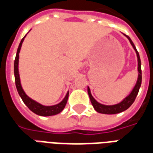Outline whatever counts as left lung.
I'll return each mask as SVG.
<instances>
[{
	"label": "left lung",
	"instance_id": "1",
	"mask_svg": "<svg viewBox=\"0 0 153 153\" xmlns=\"http://www.w3.org/2000/svg\"><path fill=\"white\" fill-rule=\"evenodd\" d=\"M128 39L130 42V43L134 47V49L136 51V54H137V57H138V80H137V83H136V85L134 88V89L132 90L131 93L128 95L127 97H125V99L122 101L121 102L118 103V104H115V105H112V106H106V105H102L101 103L97 102L96 100L94 99L91 94V92H90L89 88L88 87V96H89L90 101L92 102V105L94 107V109L96 110L97 112L102 113V114H107V115H112V114H117V113L122 112L125 110H127L131 106L132 104L134 102L136 97L138 95V91H139V88H140V86H141L142 83V70H141V60H140V57H139V54H138V51L135 47L134 44L132 42V40L129 38L128 36L125 35Z\"/></svg>",
	"mask_w": 153,
	"mask_h": 153
}]
</instances>
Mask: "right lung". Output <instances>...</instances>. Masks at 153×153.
Listing matches in <instances>:
<instances>
[{"label": "right lung", "instance_id": "add662e5", "mask_svg": "<svg viewBox=\"0 0 153 153\" xmlns=\"http://www.w3.org/2000/svg\"><path fill=\"white\" fill-rule=\"evenodd\" d=\"M26 36V35H25ZM25 36L22 38L20 43L19 45L18 50H17V53H16V56L15 59V65H14V72H15V85H16V88L18 91L19 96L23 100V102H25L26 106H28L30 111H32L33 112L37 114L38 115H42V116H50V115H55L56 114H59L61 112L63 109L65 108V106L66 105L67 101H68V97H69V92L67 93L66 96L65 97V98L63 101L60 102L57 105L51 106H45L41 105L37 102H35L33 99H31L30 97H28L26 93H25V91L23 90L21 87V83H20V79H19V51L21 48L22 43L24 42Z\"/></svg>", "mask_w": 153, "mask_h": 153}]
</instances>
